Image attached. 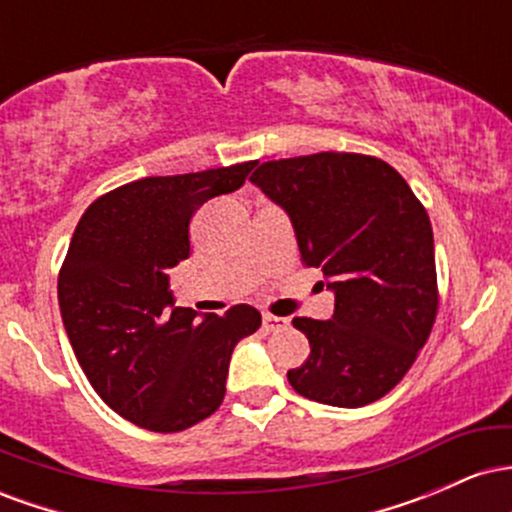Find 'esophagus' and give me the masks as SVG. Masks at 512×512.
Wrapping results in <instances>:
<instances>
[{
    "label": "esophagus",
    "mask_w": 512,
    "mask_h": 512,
    "mask_svg": "<svg viewBox=\"0 0 512 512\" xmlns=\"http://www.w3.org/2000/svg\"><path fill=\"white\" fill-rule=\"evenodd\" d=\"M286 317H279V315H269V313H264L262 315V325L267 327V330H279V327H284L286 325Z\"/></svg>",
    "instance_id": "esophagus-1"
}]
</instances>
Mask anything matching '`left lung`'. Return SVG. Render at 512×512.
<instances>
[{
    "label": "left lung",
    "mask_w": 512,
    "mask_h": 512,
    "mask_svg": "<svg viewBox=\"0 0 512 512\" xmlns=\"http://www.w3.org/2000/svg\"><path fill=\"white\" fill-rule=\"evenodd\" d=\"M250 182L286 211L301 260L334 293L330 320L293 317L310 342L291 368L298 395L366 407L411 368L438 310L426 209L395 168L373 156L325 154L262 163Z\"/></svg>",
    "instance_id": "left-lung-1"
}]
</instances>
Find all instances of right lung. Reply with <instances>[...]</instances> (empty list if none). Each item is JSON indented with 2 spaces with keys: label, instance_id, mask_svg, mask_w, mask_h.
I'll list each match as a JSON object with an SVG mask.
<instances>
[{
  "label": "right lung",
  "instance_id": "right-lung-1",
  "mask_svg": "<svg viewBox=\"0 0 512 512\" xmlns=\"http://www.w3.org/2000/svg\"><path fill=\"white\" fill-rule=\"evenodd\" d=\"M255 161L144 178L86 209L57 281L64 330L88 383L122 419L156 433L221 407L231 354L262 325L252 305L226 315L175 308L170 269L190 255V219L243 187Z\"/></svg>",
  "mask_w": 512,
  "mask_h": 512
}]
</instances>
